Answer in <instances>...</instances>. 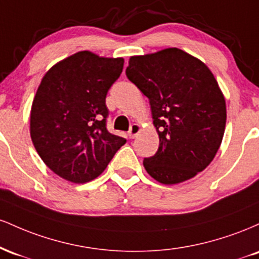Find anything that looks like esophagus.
Wrapping results in <instances>:
<instances>
[{"instance_id": "obj_1", "label": "esophagus", "mask_w": 259, "mask_h": 259, "mask_svg": "<svg viewBox=\"0 0 259 259\" xmlns=\"http://www.w3.org/2000/svg\"><path fill=\"white\" fill-rule=\"evenodd\" d=\"M141 132V125L140 124H133L132 126H130V130H129V136L130 139H134L136 138V136L139 135V133Z\"/></svg>"}]
</instances>
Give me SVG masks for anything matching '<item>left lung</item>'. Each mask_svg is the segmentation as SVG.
Returning a JSON list of instances; mask_svg holds the SVG:
<instances>
[{"label": "left lung", "instance_id": "obj_1", "mask_svg": "<svg viewBox=\"0 0 259 259\" xmlns=\"http://www.w3.org/2000/svg\"><path fill=\"white\" fill-rule=\"evenodd\" d=\"M126 76L150 100L159 136L156 154L144 159L154 180L174 185L206 169L221 147L225 97L203 62L177 49L132 56Z\"/></svg>", "mask_w": 259, "mask_h": 259}]
</instances>
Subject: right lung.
Segmentation results:
<instances>
[{"mask_svg":"<svg viewBox=\"0 0 259 259\" xmlns=\"http://www.w3.org/2000/svg\"><path fill=\"white\" fill-rule=\"evenodd\" d=\"M123 65L121 57L80 51L41 80L31 105V141L45 164L64 180H94L126 142L106 127L107 92Z\"/></svg>","mask_w":259,"mask_h":259,"instance_id":"obj_1","label":"right lung"}]
</instances>
